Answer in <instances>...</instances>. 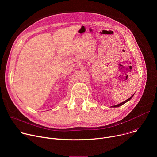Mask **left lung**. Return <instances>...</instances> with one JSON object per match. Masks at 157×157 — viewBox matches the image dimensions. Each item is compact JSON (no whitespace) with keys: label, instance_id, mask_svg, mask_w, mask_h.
I'll use <instances>...</instances> for the list:
<instances>
[{"label":"left lung","instance_id":"obj_1","mask_svg":"<svg viewBox=\"0 0 157 157\" xmlns=\"http://www.w3.org/2000/svg\"><path fill=\"white\" fill-rule=\"evenodd\" d=\"M133 97V96H131L130 98H129L128 99H127L126 101H124L123 102H122V103H121V104H117V105H113V106H112V107H119V106H121V105H123L124 104H125V102H127V101H128L129 100H130L131 99H132V98Z\"/></svg>","mask_w":157,"mask_h":157}]
</instances>
